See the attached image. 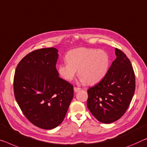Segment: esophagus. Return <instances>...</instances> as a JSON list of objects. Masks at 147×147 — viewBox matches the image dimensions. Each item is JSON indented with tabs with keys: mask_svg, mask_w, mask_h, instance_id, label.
<instances>
[{
	"mask_svg": "<svg viewBox=\"0 0 147 147\" xmlns=\"http://www.w3.org/2000/svg\"><path fill=\"white\" fill-rule=\"evenodd\" d=\"M81 89L80 88H76V87H74V92H78V91H80Z\"/></svg>",
	"mask_w": 147,
	"mask_h": 147,
	"instance_id": "1",
	"label": "esophagus"
}]
</instances>
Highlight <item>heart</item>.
Listing matches in <instances>:
<instances>
[{"label": "heart", "instance_id": "1", "mask_svg": "<svg viewBox=\"0 0 147 147\" xmlns=\"http://www.w3.org/2000/svg\"><path fill=\"white\" fill-rule=\"evenodd\" d=\"M67 62L58 66V72L67 80H72L78 69L80 82L94 85L104 78L109 67V57L103 50L79 48L70 50Z\"/></svg>", "mask_w": 147, "mask_h": 147}]
</instances>
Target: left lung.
Listing matches in <instances>:
<instances>
[{
    "label": "left lung",
    "mask_w": 147,
    "mask_h": 147,
    "mask_svg": "<svg viewBox=\"0 0 147 147\" xmlns=\"http://www.w3.org/2000/svg\"><path fill=\"white\" fill-rule=\"evenodd\" d=\"M116 59L104 78L88 90L87 107L97 120L115 122L127 111L134 95L136 78L126 55L115 48Z\"/></svg>",
    "instance_id": "8db88e82"
}]
</instances>
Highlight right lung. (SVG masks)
Listing matches in <instances>:
<instances>
[{
  "mask_svg": "<svg viewBox=\"0 0 147 147\" xmlns=\"http://www.w3.org/2000/svg\"><path fill=\"white\" fill-rule=\"evenodd\" d=\"M55 48L32 51L21 60L13 78L16 101L32 124L51 129L63 122L73 97V86L59 76Z\"/></svg>",
  "mask_w": 147,
  "mask_h": 147,
  "instance_id": "right-lung-1",
  "label": "right lung"
}]
</instances>
